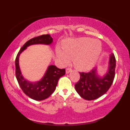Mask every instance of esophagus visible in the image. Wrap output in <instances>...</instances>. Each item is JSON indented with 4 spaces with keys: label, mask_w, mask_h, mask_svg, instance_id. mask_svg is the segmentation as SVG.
<instances>
[{
    "label": "esophagus",
    "mask_w": 130,
    "mask_h": 130,
    "mask_svg": "<svg viewBox=\"0 0 130 130\" xmlns=\"http://www.w3.org/2000/svg\"><path fill=\"white\" fill-rule=\"evenodd\" d=\"M71 71H72V69H71V68H67V69H66V73L67 74H68V73H69L71 72Z\"/></svg>",
    "instance_id": "1"
}]
</instances>
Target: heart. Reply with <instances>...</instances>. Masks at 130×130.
Returning a JSON list of instances; mask_svg holds the SVG:
<instances>
[{
    "mask_svg": "<svg viewBox=\"0 0 130 130\" xmlns=\"http://www.w3.org/2000/svg\"><path fill=\"white\" fill-rule=\"evenodd\" d=\"M62 51L57 47L56 54L61 62L68 64L70 59L78 69L89 70L96 65L102 51L101 43L98 40L83 37L67 40L62 44Z\"/></svg>",
    "mask_w": 130,
    "mask_h": 130,
    "instance_id": "obj_1",
    "label": "heart"
}]
</instances>
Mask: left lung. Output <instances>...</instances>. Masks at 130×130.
Wrapping results in <instances>:
<instances>
[{"label":"left lung","mask_w":130,"mask_h":130,"mask_svg":"<svg viewBox=\"0 0 130 130\" xmlns=\"http://www.w3.org/2000/svg\"><path fill=\"white\" fill-rule=\"evenodd\" d=\"M116 62L114 54L112 53L108 70L103 77L98 76L96 68L89 73H79L80 79L74 86L77 93L85 100H93L106 93L114 80Z\"/></svg>","instance_id":"8db88e82"}]
</instances>
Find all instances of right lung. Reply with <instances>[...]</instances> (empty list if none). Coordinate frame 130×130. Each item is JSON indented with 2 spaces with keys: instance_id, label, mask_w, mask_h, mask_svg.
Returning <instances> with one entry per match:
<instances>
[{
  "instance_id": "obj_1",
  "label": "right lung",
  "mask_w": 130,
  "mask_h": 130,
  "mask_svg": "<svg viewBox=\"0 0 130 130\" xmlns=\"http://www.w3.org/2000/svg\"><path fill=\"white\" fill-rule=\"evenodd\" d=\"M53 41V38L49 34L33 38L24 44L16 56V77L18 84L24 93L35 100H45L54 92L59 78L65 75V70L59 69L55 65H50L41 79L37 82H30L26 79L22 75L19 65V56L28 46L38 44L50 45Z\"/></svg>"
}]
</instances>
